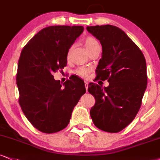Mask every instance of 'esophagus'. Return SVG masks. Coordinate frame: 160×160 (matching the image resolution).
<instances>
[{"instance_id":"1","label":"esophagus","mask_w":160,"mask_h":160,"mask_svg":"<svg viewBox=\"0 0 160 160\" xmlns=\"http://www.w3.org/2000/svg\"><path fill=\"white\" fill-rule=\"evenodd\" d=\"M84 85H85V88H86L87 91H88V85H89V83H88V82H84Z\"/></svg>"}]
</instances>
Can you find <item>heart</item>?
Masks as SVG:
<instances>
[{
	"label": "heart",
	"instance_id": "heart-1",
	"mask_svg": "<svg viewBox=\"0 0 160 160\" xmlns=\"http://www.w3.org/2000/svg\"><path fill=\"white\" fill-rule=\"evenodd\" d=\"M84 44L85 46V48L88 51V52H90V51H92L93 49L96 48V47H100L99 43L98 42V41L96 40L95 38L91 36H88L84 39ZM72 47H70L69 48L68 54H67V57L68 58H70L71 52H72ZM90 69L88 68H81L76 70V74L78 76H79L82 78H87L88 76V74L90 73Z\"/></svg>",
	"mask_w": 160,
	"mask_h": 160
}]
</instances>
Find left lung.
Segmentation results:
<instances>
[{"label": "left lung", "mask_w": 160, "mask_h": 160, "mask_svg": "<svg viewBox=\"0 0 160 160\" xmlns=\"http://www.w3.org/2000/svg\"><path fill=\"white\" fill-rule=\"evenodd\" d=\"M87 30L102 46L96 78L109 82L104 88L94 83L88 85V92L96 100L90 116L98 129L118 133L134 119L140 109L148 83L145 56L119 27L97 25L88 27Z\"/></svg>", "instance_id": "obj_1"}]
</instances>
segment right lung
<instances>
[{"label":"right lung","instance_id":"1","mask_svg":"<svg viewBox=\"0 0 160 160\" xmlns=\"http://www.w3.org/2000/svg\"><path fill=\"white\" fill-rule=\"evenodd\" d=\"M83 31L82 26L46 27L21 50L16 76L18 102L27 119L42 133L64 129L86 92L78 77L71 76L63 87L52 75L67 66L69 48Z\"/></svg>","mask_w":160,"mask_h":160}]
</instances>
